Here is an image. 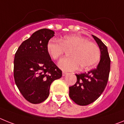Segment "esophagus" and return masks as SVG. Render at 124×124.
Returning a JSON list of instances; mask_svg holds the SVG:
<instances>
[{
  "label": "esophagus",
  "instance_id": "1",
  "mask_svg": "<svg viewBox=\"0 0 124 124\" xmlns=\"http://www.w3.org/2000/svg\"><path fill=\"white\" fill-rule=\"evenodd\" d=\"M67 74V73L66 72H62V76H65Z\"/></svg>",
  "mask_w": 124,
  "mask_h": 124
}]
</instances>
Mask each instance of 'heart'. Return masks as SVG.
<instances>
[{"mask_svg":"<svg viewBox=\"0 0 124 124\" xmlns=\"http://www.w3.org/2000/svg\"><path fill=\"white\" fill-rule=\"evenodd\" d=\"M51 57L57 60L66 50H69L70 57L63 58L59 63L63 70L72 71L78 69H88L94 66L100 59L101 52L96 44L89 42L79 35H68L60 40H50L47 46Z\"/></svg>","mask_w":124,"mask_h":124,"instance_id":"obj_1","label":"heart"}]
</instances>
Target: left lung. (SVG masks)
<instances>
[{
	"label": "left lung",
	"instance_id": "obj_1",
	"mask_svg": "<svg viewBox=\"0 0 124 124\" xmlns=\"http://www.w3.org/2000/svg\"><path fill=\"white\" fill-rule=\"evenodd\" d=\"M101 50V60L96 68L87 73L75 74L77 82L69 87V97L75 104L87 105L96 101L107 85L110 69V59L107 46L92 35Z\"/></svg>",
	"mask_w": 124,
	"mask_h": 124
}]
</instances>
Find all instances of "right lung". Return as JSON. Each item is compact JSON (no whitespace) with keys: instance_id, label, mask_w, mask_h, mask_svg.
<instances>
[{"instance_id":"add662e5","label":"right lung","mask_w":124,"mask_h":124,"mask_svg":"<svg viewBox=\"0 0 124 124\" xmlns=\"http://www.w3.org/2000/svg\"><path fill=\"white\" fill-rule=\"evenodd\" d=\"M54 36L52 30H39L21 44L15 54V82L23 97L32 104L46 101L52 82L62 75L47 49L49 40Z\"/></svg>"}]
</instances>
